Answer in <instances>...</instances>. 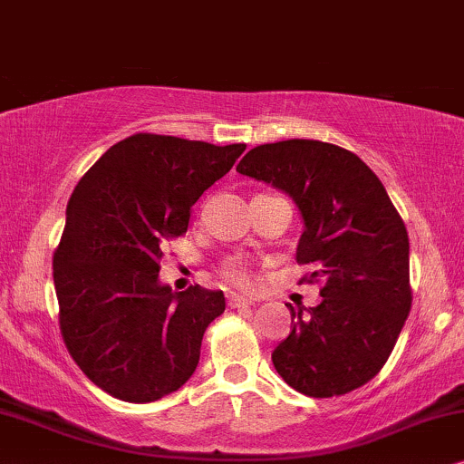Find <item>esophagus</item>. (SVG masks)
<instances>
[{
    "label": "esophagus",
    "instance_id": "obj_1",
    "mask_svg": "<svg viewBox=\"0 0 464 464\" xmlns=\"http://www.w3.org/2000/svg\"><path fill=\"white\" fill-rule=\"evenodd\" d=\"M227 304H228V307H233V310H236V307H250L252 299H248V296L231 293V295H227Z\"/></svg>",
    "mask_w": 464,
    "mask_h": 464
}]
</instances>
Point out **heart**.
I'll return each instance as SVG.
<instances>
[{"label":"heart","mask_w":464,"mask_h":464,"mask_svg":"<svg viewBox=\"0 0 464 464\" xmlns=\"http://www.w3.org/2000/svg\"><path fill=\"white\" fill-rule=\"evenodd\" d=\"M220 276L222 280H227L231 286H237V288L252 286V274L248 265L239 261V258H227V261H222Z\"/></svg>","instance_id":"obj_1"}]
</instances>
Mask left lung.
I'll return each instance as SVG.
<instances>
[{"label":"left lung","instance_id":"8db88e82","mask_svg":"<svg viewBox=\"0 0 464 464\" xmlns=\"http://www.w3.org/2000/svg\"><path fill=\"white\" fill-rule=\"evenodd\" d=\"M237 171L293 197L305 228L296 263L323 301L290 310V335L271 354L295 391L329 399L382 372L411 310L410 239L384 184L342 146L318 140L261 144Z\"/></svg>","mask_w":464,"mask_h":464}]
</instances>
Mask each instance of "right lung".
<instances>
[{
    "instance_id": "1",
    "label": "right lung",
    "mask_w": 464,
    "mask_h": 464,
    "mask_svg": "<svg viewBox=\"0 0 464 464\" xmlns=\"http://www.w3.org/2000/svg\"><path fill=\"white\" fill-rule=\"evenodd\" d=\"M246 144L135 133L80 178L53 256L65 348L92 384L129 403L174 392L199 362L222 290L159 284L160 258L187 233L190 208Z\"/></svg>"
}]
</instances>
